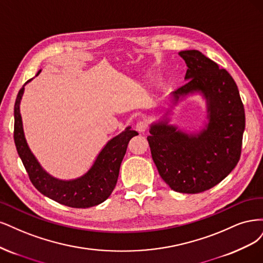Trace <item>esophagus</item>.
<instances>
[{
  "instance_id": "34e87169",
  "label": "esophagus",
  "mask_w": 263,
  "mask_h": 263,
  "mask_svg": "<svg viewBox=\"0 0 263 263\" xmlns=\"http://www.w3.org/2000/svg\"><path fill=\"white\" fill-rule=\"evenodd\" d=\"M135 129H137V131L139 133H144L146 132L147 129H148V124L146 121H139L137 123V125H135Z\"/></svg>"
}]
</instances>
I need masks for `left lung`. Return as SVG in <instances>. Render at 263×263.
I'll return each instance as SVG.
<instances>
[{
    "label": "left lung",
    "mask_w": 263,
    "mask_h": 263,
    "mask_svg": "<svg viewBox=\"0 0 263 263\" xmlns=\"http://www.w3.org/2000/svg\"><path fill=\"white\" fill-rule=\"evenodd\" d=\"M179 54L187 64V83L172 92L175 103L193 92L206 99L209 122L188 134L162 121L151 125L147 141L163 180L174 191L199 193L213 188L239 162L245 109L234 79L198 50Z\"/></svg>",
    "instance_id": "left-lung-1"
}]
</instances>
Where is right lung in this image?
Masks as SVG:
<instances>
[{
    "mask_svg": "<svg viewBox=\"0 0 263 263\" xmlns=\"http://www.w3.org/2000/svg\"><path fill=\"white\" fill-rule=\"evenodd\" d=\"M39 73L40 71L37 75ZM30 81H27V83ZM23 94L24 86L20 89L14 106V142L35 188L44 196L60 204L76 209L95 206L107 200L116 187L120 165L129 141L139 133L128 126L122 133L106 144L97 156L94 165L85 175L74 180H59L42 169L27 145L20 112Z\"/></svg>",
    "mask_w": 263,
    "mask_h": 263,
    "instance_id": "add662e5",
    "label": "right lung"
}]
</instances>
